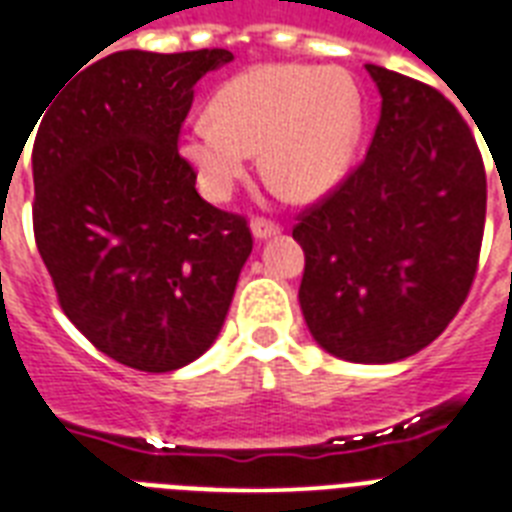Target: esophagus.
Masks as SVG:
<instances>
[{
  "label": "esophagus",
  "mask_w": 512,
  "mask_h": 512,
  "mask_svg": "<svg viewBox=\"0 0 512 512\" xmlns=\"http://www.w3.org/2000/svg\"><path fill=\"white\" fill-rule=\"evenodd\" d=\"M251 232L256 240H267V237L280 235V224H275V221H269V219H253Z\"/></svg>",
  "instance_id": "34e87169"
}]
</instances>
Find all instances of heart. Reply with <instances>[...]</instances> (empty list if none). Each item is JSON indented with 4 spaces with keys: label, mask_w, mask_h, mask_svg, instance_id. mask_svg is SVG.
Returning <instances> with one entry per match:
<instances>
[{
    "label": "heart",
    "mask_w": 512,
    "mask_h": 512,
    "mask_svg": "<svg viewBox=\"0 0 512 512\" xmlns=\"http://www.w3.org/2000/svg\"><path fill=\"white\" fill-rule=\"evenodd\" d=\"M360 136L355 85L336 69L259 66L213 95L181 152L211 200H227L259 152L261 176L288 200L328 194L350 170Z\"/></svg>",
    "instance_id": "1"
}]
</instances>
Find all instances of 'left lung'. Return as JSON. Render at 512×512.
I'll return each instance as SVG.
<instances>
[{
	"mask_svg": "<svg viewBox=\"0 0 512 512\" xmlns=\"http://www.w3.org/2000/svg\"><path fill=\"white\" fill-rule=\"evenodd\" d=\"M382 114L366 160L299 213L310 334L352 363H395L446 331L478 272L486 170L449 98L366 63Z\"/></svg>",
	"mask_w": 512,
	"mask_h": 512,
	"instance_id": "obj_1",
	"label": "left lung"
}]
</instances>
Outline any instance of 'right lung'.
Returning <instances> with one entry per match:
<instances>
[{
    "instance_id": "add662e5",
    "label": "right lung",
    "mask_w": 512,
    "mask_h": 512,
    "mask_svg": "<svg viewBox=\"0 0 512 512\" xmlns=\"http://www.w3.org/2000/svg\"><path fill=\"white\" fill-rule=\"evenodd\" d=\"M229 50H122L47 98L31 149L34 237L58 304L95 350L149 374L219 336L251 256L245 216L213 208L178 154L194 85Z\"/></svg>"
}]
</instances>
